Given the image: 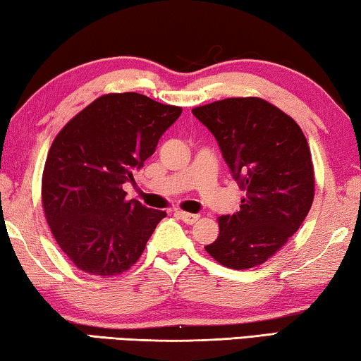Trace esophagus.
Here are the masks:
<instances>
[{"instance_id": "obj_1", "label": "esophagus", "mask_w": 361, "mask_h": 361, "mask_svg": "<svg viewBox=\"0 0 361 361\" xmlns=\"http://www.w3.org/2000/svg\"><path fill=\"white\" fill-rule=\"evenodd\" d=\"M176 216L179 217L180 221H184L185 224H188V226H192V224H195L198 221V214H190V212H185V211H176Z\"/></svg>"}]
</instances>
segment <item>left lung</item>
<instances>
[{
    "mask_svg": "<svg viewBox=\"0 0 361 361\" xmlns=\"http://www.w3.org/2000/svg\"><path fill=\"white\" fill-rule=\"evenodd\" d=\"M214 135L245 197L221 216L219 236L204 246L228 269L261 265L298 232L314 203L309 144L296 121L259 97H230L192 110Z\"/></svg>",
    "mask_w": 361,
    "mask_h": 361,
    "instance_id": "8db88e82",
    "label": "left lung"
}]
</instances>
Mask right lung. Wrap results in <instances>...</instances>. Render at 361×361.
I'll return each mask as SVG.
<instances>
[{"label": "right lung", "instance_id": "1", "mask_svg": "<svg viewBox=\"0 0 361 361\" xmlns=\"http://www.w3.org/2000/svg\"><path fill=\"white\" fill-rule=\"evenodd\" d=\"M182 109L137 92L105 94L73 116L47 153L41 202L57 245L80 270L120 275L166 212L126 200L123 184L153 155Z\"/></svg>", "mask_w": 361, "mask_h": 361}]
</instances>
